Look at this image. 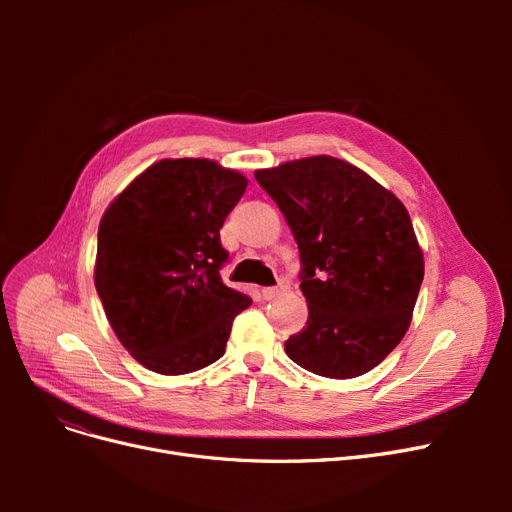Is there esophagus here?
I'll use <instances>...</instances> for the list:
<instances>
[{"instance_id":"obj_1","label":"esophagus","mask_w":512,"mask_h":512,"mask_svg":"<svg viewBox=\"0 0 512 512\" xmlns=\"http://www.w3.org/2000/svg\"><path fill=\"white\" fill-rule=\"evenodd\" d=\"M286 290H288V282H286V280H280V284H278V286L263 288V290H261V294H263V299H265V301H272V299L280 297V294H282V292H286Z\"/></svg>"}]
</instances>
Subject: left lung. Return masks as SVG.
<instances>
[{
  "label": "left lung",
  "instance_id": "1",
  "mask_svg": "<svg viewBox=\"0 0 512 512\" xmlns=\"http://www.w3.org/2000/svg\"><path fill=\"white\" fill-rule=\"evenodd\" d=\"M301 253L307 326L284 342L303 369L332 380L378 367L405 338L423 251L402 201L344 159L313 155L255 172Z\"/></svg>",
  "mask_w": 512,
  "mask_h": 512
}]
</instances>
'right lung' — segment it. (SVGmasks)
<instances>
[{
  "instance_id": "add662e5",
  "label": "right lung",
  "mask_w": 512,
  "mask_h": 512,
  "mask_svg": "<svg viewBox=\"0 0 512 512\" xmlns=\"http://www.w3.org/2000/svg\"><path fill=\"white\" fill-rule=\"evenodd\" d=\"M247 182L213 159H159L105 209L95 288L118 340L149 371L215 363L234 317L251 305L220 278V228Z\"/></svg>"
}]
</instances>
